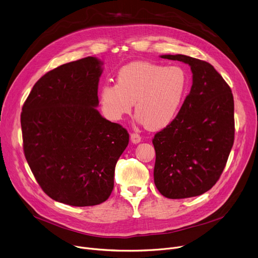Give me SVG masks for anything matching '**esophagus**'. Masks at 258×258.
Returning <instances> with one entry per match:
<instances>
[{
    "label": "esophagus",
    "mask_w": 258,
    "mask_h": 258,
    "mask_svg": "<svg viewBox=\"0 0 258 258\" xmlns=\"http://www.w3.org/2000/svg\"><path fill=\"white\" fill-rule=\"evenodd\" d=\"M141 139H142V137L140 136L139 134H137V133H132L131 134V141L134 144H138L139 142H141Z\"/></svg>",
    "instance_id": "obj_1"
}]
</instances>
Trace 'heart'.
Listing matches in <instances>:
<instances>
[{
    "label": "heart",
    "instance_id": "b5f03b06",
    "mask_svg": "<svg viewBox=\"0 0 258 258\" xmlns=\"http://www.w3.org/2000/svg\"><path fill=\"white\" fill-rule=\"evenodd\" d=\"M188 87V74L182 67L136 61L122 67L116 84H105L100 90L103 114L119 121L133 110L137 118L151 130H161L177 116Z\"/></svg>",
    "mask_w": 258,
    "mask_h": 258
}]
</instances>
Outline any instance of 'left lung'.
Instances as JSON below:
<instances>
[{"label":"left lung","instance_id":"1","mask_svg":"<svg viewBox=\"0 0 258 258\" xmlns=\"http://www.w3.org/2000/svg\"><path fill=\"white\" fill-rule=\"evenodd\" d=\"M190 66L192 86L175 119L154 135V183L168 199L201 196L219 180L235 140L233 97L214 67L183 54L161 55Z\"/></svg>","mask_w":258,"mask_h":258}]
</instances>
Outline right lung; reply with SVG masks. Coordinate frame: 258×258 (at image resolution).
<instances>
[{
    "label": "right lung",
    "instance_id": "add662e5",
    "mask_svg": "<svg viewBox=\"0 0 258 258\" xmlns=\"http://www.w3.org/2000/svg\"><path fill=\"white\" fill-rule=\"evenodd\" d=\"M102 62L87 56L43 75L22 106L23 152L42 190L74 207L110 197L130 135L95 108Z\"/></svg>",
    "mask_w": 258,
    "mask_h": 258
}]
</instances>
